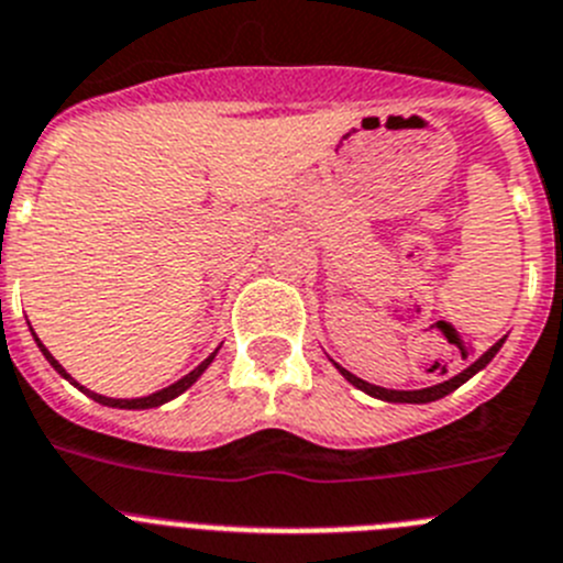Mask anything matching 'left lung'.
<instances>
[{"label": "left lung", "instance_id": "obj_1", "mask_svg": "<svg viewBox=\"0 0 563 563\" xmlns=\"http://www.w3.org/2000/svg\"><path fill=\"white\" fill-rule=\"evenodd\" d=\"M503 343H505V338H503V340H497V343H494L486 354H481V357L474 360V363L468 365V368H463L461 374H455V376H452V379H443V383L432 385V388H419V390H394V388H379V385H371V383H365V379H360V376H354L352 371L340 368L338 363H334V368H338L340 374H343L345 379H349V383L354 385V388H360V390H363V394L374 396V399H383V401H399V405H427V401L443 399V396H446V394H452V390L461 388V385L466 383V379H472V376L477 374V371L486 368V365L492 363V360H494V354H497L499 349H503Z\"/></svg>", "mask_w": 563, "mask_h": 563}]
</instances>
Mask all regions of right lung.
<instances>
[{
  "instance_id": "1",
  "label": "right lung",
  "mask_w": 563,
  "mask_h": 563,
  "mask_svg": "<svg viewBox=\"0 0 563 563\" xmlns=\"http://www.w3.org/2000/svg\"><path fill=\"white\" fill-rule=\"evenodd\" d=\"M35 343H38V349H41V354H44V357H46V363L53 365V368H55V371H58V374H60V376H64V379H69V383H71V385H75V388H80V390H82V394L89 396V399L100 401V405H106V407H120V410H151V407H158V405H167V401H173V399H175V396H180V394H184V390H187V388H192V385H195V383H198V379H200V374H203V371H206V368H209V365H211V360H214V354H218V349H214V352H211V354H209V357H206V360H203V363H200V365H198V368H195V371H189V374H187V376H180L178 383H173V385H169V388H162V390H156V394H151V396H139V399H111V396H102V394H95V390H89V388H82V385H80V383H75V379H71V376H69V374H66V368H64V365H60V363H58V360H55V357H53V354L46 352V345H44V343H41V340H38V338H35Z\"/></svg>"
}]
</instances>
